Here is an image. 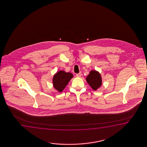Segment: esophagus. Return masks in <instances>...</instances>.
Wrapping results in <instances>:
<instances>
[{
  "instance_id": "34e87169",
  "label": "esophagus",
  "mask_w": 147,
  "mask_h": 147,
  "mask_svg": "<svg viewBox=\"0 0 147 147\" xmlns=\"http://www.w3.org/2000/svg\"><path fill=\"white\" fill-rule=\"evenodd\" d=\"M81 76V72H79L76 74V76L77 77H80Z\"/></svg>"
}]
</instances>
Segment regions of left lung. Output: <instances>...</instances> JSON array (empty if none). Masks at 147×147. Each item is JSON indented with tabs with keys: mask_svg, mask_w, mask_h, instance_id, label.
<instances>
[{
	"mask_svg": "<svg viewBox=\"0 0 147 147\" xmlns=\"http://www.w3.org/2000/svg\"><path fill=\"white\" fill-rule=\"evenodd\" d=\"M86 79L87 83L94 90H96L102 84L100 74L96 71H90Z\"/></svg>",
	"mask_w": 147,
	"mask_h": 147,
	"instance_id": "1",
	"label": "left lung"
}]
</instances>
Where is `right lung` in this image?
<instances>
[{"instance_id":"right-lung-1","label":"right lung","mask_w":147,"mask_h":147,"mask_svg":"<svg viewBox=\"0 0 147 147\" xmlns=\"http://www.w3.org/2000/svg\"><path fill=\"white\" fill-rule=\"evenodd\" d=\"M73 77V74L63 71H59L53 77V85L55 88L62 92Z\"/></svg>"}]
</instances>
